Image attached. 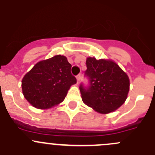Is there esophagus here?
I'll return each instance as SVG.
<instances>
[{"instance_id":"obj_1","label":"esophagus","mask_w":155,"mask_h":155,"mask_svg":"<svg viewBox=\"0 0 155 155\" xmlns=\"http://www.w3.org/2000/svg\"><path fill=\"white\" fill-rule=\"evenodd\" d=\"M81 74H79L76 76V80H77V83H79L80 82V80H81Z\"/></svg>"}]
</instances>
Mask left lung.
Masks as SVG:
<instances>
[{
	"mask_svg": "<svg viewBox=\"0 0 155 155\" xmlns=\"http://www.w3.org/2000/svg\"><path fill=\"white\" fill-rule=\"evenodd\" d=\"M85 76L89 85L79 86L82 101L101 114L118 109L127 97L130 80L127 75L111 60L87 58Z\"/></svg>",
	"mask_w": 155,
	"mask_h": 155,
	"instance_id": "left-lung-1",
	"label": "left lung"
}]
</instances>
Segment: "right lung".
Masks as SVG:
<instances>
[{
    "instance_id": "obj_1",
    "label": "right lung",
    "mask_w": 155,
    "mask_h": 155,
    "mask_svg": "<svg viewBox=\"0 0 155 155\" xmlns=\"http://www.w3.org/2000/svg\"><path fill=\"white\" fill-rule=\"evenodd\" d=\"M72 65L64 55H55L38 62L21 81L25 99L35 108L46 109L64 100L76 79L71 74Z\"/></svg>"
}]
</instances>
